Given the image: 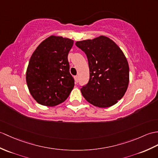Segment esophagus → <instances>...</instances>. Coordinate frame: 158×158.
Here are the masks:
<instances>
[{
    "label": "esophagus",
    "mask_w": 158,
    "mask_h": 158,
    "mask_svg": "<svg viewBox=\"0 0 158 158\" xmlns=\"http://www.w3.org/2000/svg\"><path fill=\"white\" fill-rule=\"evenodd\" d=\"M75 83H77L79 81V76H75Z\"/></svg>",
    "instance_id": "esophagus-1"
}]
</instances>
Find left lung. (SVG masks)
I'll return each mask as SVG.
<instances>
[{
    "instance_id": "obj_1",
    "label": "left lung",
    "mask_w": 158,
    "mask_h": 158,
    "mask_svg": "<svg viewBox=\"0 0 158 158\" xmlns=\"http://www.w3.org/2000/svg\"><path fill=\"white\" fill-rule=\"evenodd\" d=\"M75 44L85 53L89 67V81L81 89L83 96L99 108L116 104L124 96L129 82V64L122 50L104 35Z\"/></svg>"
}]
</instances>
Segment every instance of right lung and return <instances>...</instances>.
<instances>
[{"label":"right lung","mask_w":158,"mask_h":158,"mask_svg":"<svg viewBox=\"0 0 158 158\" xmlns=\"http://www.w3.org/2000/svg\"><path fill=\"white\" fill-rule=\"evenodd\" d=\"M73 40L51 35L33 52L26 71L29 92L38 104L54 106L64 102L74 87L68 54Z\"/></svg>","instance_id":"obj_1"}]
</instances>
